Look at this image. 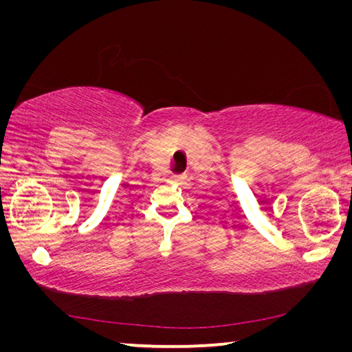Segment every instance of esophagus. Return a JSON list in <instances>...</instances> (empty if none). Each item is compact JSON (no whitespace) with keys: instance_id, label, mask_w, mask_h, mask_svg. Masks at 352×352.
<instances>
[{"instance_id":"obj_1","label":"esophagus","mask_w":352,"mask_h":352,"mask_svg":"<svg viewBox=\"0 0 352 352\" xmlns=\"http://www.w3.org/2000/svg\"><path fill=\"white\" fill-rule=\"evenodd\" d=\"M172 180H174V182H182L183 177L182 175H174V178H172Z\"/></svg>"}]
</instances>
